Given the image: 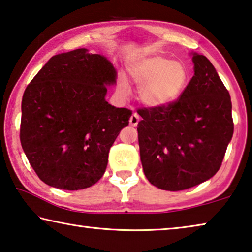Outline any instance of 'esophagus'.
<instances>
[{"mask_svg": "<svg viewBox=\"0 0 252 252\" xmlns=\"http://www.w3.org/2000/svg\"><path fill=\"white\" fill-rule=\"evenodd\" d=\"M138 122H139V116L136 113H134L133 115L130 116V118H129V125L135 127V126H137Z\"/></svg>", "mask_w": 252, "mask_h": 252, "instance_id": "1", "label": "esophagus"}]
</instances>
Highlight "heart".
<instances>
[{
  "label": "heart",
  "instance_id": "b5f03b06",
  "mask_svg": "<svg viewBox=\"0 0 252 252\" xmlns=\"http://www.w3.org/2000/svg\"><path fill=\"white\" fill-rule=\"evenodd\" d=\"M130 74L141 87V100L150 107H163L179 98L188 82V72L180 62H171L162 56L139 60L130 66ZM123 92H127V82H119Z\"/></svg>",
  "mask_w": 252,
  "mask_h": 252
}]
</instances>
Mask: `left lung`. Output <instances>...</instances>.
Listing matches in <instances>:
<instances>
[{"instance_id": "1", "label": "left lung", "mask_w": 252, "mask_h": 252, "mask_svg": "<svg viewBox=\"0 0 252 252\" xmlns=\"http://www.w3.org/2000/svg\"><path fill=\"white\" fill-rule=\"evenodd\" d=\"M192 62L195 74L176 101L137 109L144 175L163 190H185L212 178L233 135L229 91L206 57L193 54Z\"/></svg>"}]
</instances>
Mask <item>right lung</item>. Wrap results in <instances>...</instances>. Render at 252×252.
I'll list each match as a JSON object with an SVG mask.
<instances>
[{
    "label": "right lung",
    "mask_w": 252,
    "mask_h": 252,
    "mask_svg": "<svg viewBox=\"0 0 252 252\" xmlns=\"http://www.w3.org/2000/svg\"><path fill=\"white\" fill-rule=\"evenodd\" d=\"M116 71L106 57L80 48L53 56L26 88L20 141L41 181L65 190L91 187L131 110L104 99Z\"/></svg>",
    "instance_id": "right-lung-1"
}]
</instances>
